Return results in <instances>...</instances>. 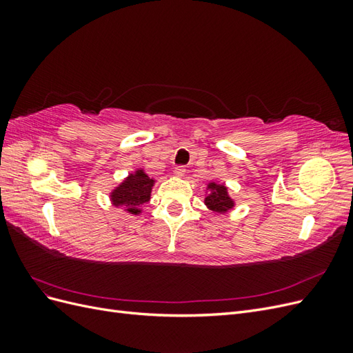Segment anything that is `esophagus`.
Wrapping results in <instances>:
<instances>
[{
    "label": "esophagus",
    "mask_w": 353,
    "mask_h": 353,
    "mask_svg": "<svg viewBox=\"0 0 353 353\" xmlns=\"http://www.w3.org/2000/svg\"><path fill=\"white\" fill-rule=\"evenodd\" d=\"M174 172H175L176 176H184L185 172H187V169H185V166H176Z\"/></svg>",
    "instance_id": "1"
}]
</instances>
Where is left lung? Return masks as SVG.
Returning a JSON list of instances; mask_svg holds the SVG:
<instances>
[{"label": "left lung", "mask_w": 353, "mask_h": 353, "mask_svg": "<svg viewBox=\"0 0 353 353\" xmlns=\"http://www.w3.org/2000/svg\"><path fill=\"white\" fill-rule=\"evenodd\" d=\"M209 194L205 199V205L215 213H227L234 208V200L228 196V188L223 184L209 183Z\"/></svg>", "instance_id": "1"}]
</instances>
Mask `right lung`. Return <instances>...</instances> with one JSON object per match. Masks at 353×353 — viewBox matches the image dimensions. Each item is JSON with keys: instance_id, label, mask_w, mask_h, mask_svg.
I'll return each instance as SVG.
<instances>
[{"instance_id": "obj_1", "label": "right lung", "mask_w": 353, "mask_h": 353, "mask_svg": "<svg viewBox=\"0 0 353 353\" xmlns=\"http://www.w3.org/2000/svg\"><path fill=\"white\" fill-rule=\"evenodd\" d=\"M154 179L148 176L143 169H137L134 174L128 175L112 193L110 200L113 206H125L128 213L140 215L141 206L150 200Z\"/></svg>"}]
</instances>
